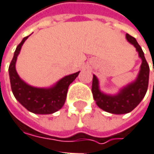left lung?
<instances>
[{
	"mask_svg": "<svg viewBox=\"0 0 154 154\" xmlns=\"http://www.w3.org/2000/svg\"><path fill=\"white\" fill-rule=\"evenodd\" d=\"M126 38L128 42L135 47L137 52L138 53L139 58L142 60L137 78L126 86L120 89L118 93L115 95L106 94L100 91L97 77L93 75L92 78L91 92L97 106L106 112L115 115H122L131 112L144 99L148 88L150 69L145 58L144 52L137 42L136 38L132 36L127 33Z\"/></svg>",
	"mask_w": 154,
	"mask_h": 154,
	"instance_id": "left-lung-1",
	"label": "left lung"
}]
</instances>
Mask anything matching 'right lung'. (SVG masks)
Wrapping results in <instances>:
<instances>
[{"label": "right lung", "instance_id": "1", "mask_svg": "<svg viewBox=\"0 0 154 154\" xmlns=\"http://www.w3.org/2000/svg\"><path fill=\"white\" fill-rule=\"evenodd\" d=\"M29 36L23 38L17 47L8 68L11 90L17 101L28 111L38 115L53 114L63 106L69 85L77 78L80 71L65 76L55 85L48 88L34 87L25 83L16 70V63L22 46Z\"/></svg>", "mask_w": 154, "mask_h": 154}]
</instances>
